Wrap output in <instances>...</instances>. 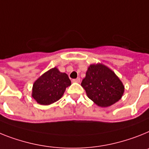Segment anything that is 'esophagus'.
<instances>
[{
  "instance_id": "1",
  "label": "esophagus",
  "mask_w": 149,
  "mask_h": 149,
  "mask_svg": "<svg viewBox=\"0 0 149 149\" xmlns=\"http://www.w3.org/2000/svg\"><path fill=\"white\" fill-rule=\"evenodd\" d=\"M72 82H80V78H77V79H72Z\"/></svg>"
}]
</instances>
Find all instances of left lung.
<instances>
[{
  "mask_svg": "<svg viewBox=\"0 0 149 149\" xmlns=\"http://www.w3.org/2000/svg\"><path fill=\"white\" fill-rule=\"evenodd\" d=\"M81 86L88 98L102 107H110L120 100L125 88L115 72L101 63L88 67Z\"/></svg>",
  "mask_w": 149,
  "mask_h": 149,
  "instance_id": "8db88e82",
  "label": "left lung"
}]
</instances>
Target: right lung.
Returning a JSON list of instances; mask_svg holds the SVG:
<instances>
[{
  "instance_id": "obj_1",
  "label": "right lung",
  "mask_w": 149,
  "mask_h": 149,
  "mask_svg": "<svg viewBox=\"0 0 149 149\" xmlns=\"http://www.w3.org/2000/svg\"><path fill=\"white\" fill-rule=\"evenodd\" d=\"M70 85L68 75L60 72L55 67L46 71L35 81L32 97L39 104L49 105L61 99L66 88Z\"/></svg>"
}]
</instances>
